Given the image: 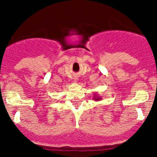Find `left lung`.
Returning a JSON list of instances; mask_svg holds the SVG:
<instances>
[{
    "mask_svg": "<svg viewBox=\"0 0 157 157\" xmlns=\"http://www.w3.org/2000/svg\"><path fill=\"white\" fill-rule=\"evenodd\" d=\"M102 99V97L98 95V93H94V96H93V100L95 101H100Z\"/></svg>",
    "mask_w": 157,
    "mask_h": 157,
    "instance_id": "left-lung-1",
    "label": "left lung"
}]
</instances>
